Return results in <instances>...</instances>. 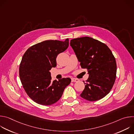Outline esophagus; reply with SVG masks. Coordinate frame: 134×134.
<instances>
[{"instance_id":"esophagus-1","label":"esophagus","mask_w":134,"mask_h":134,"mask_svg":"<svg viewBox=\"0 0 134 134\" xmlns=\"http://www.w3.org/2000/svg\"><path fill=\"white\" fill-rule=\"evenodd\" d=\"M71 82H77L79 81L78 79H75V78H71Z\"/></svg>"}]
</instances>
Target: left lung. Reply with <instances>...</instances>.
I'll return each instance as SVG.
<instances>
[{"mask_svg":"<svg viewBox=\"0 0 134 134\" xmlns=\"http://www.w3.org/2000/svg\"><path fill=\"white\" fill-rule=\"evenodd\" d=\"M70 44L81 67L87 69L89 74L80 96L90 101L102 99L110 92L116 78L117 64L111 51L105 44L88 36L72 39Z\"/></svg>","mask_w":134,"mask_h":134,"instance_id":"1","label":"left lung"}]
</instances>
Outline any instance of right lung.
<instances>
[{
    "mask_svg": "<svg viewBox=\"0 0 134 134\" xmlns=\"http://www.w3.org/2000/svg\"><path fill=\"white\" fill-rule=\"evenodd\" d=\"M68 46V39L64 41L46 40L30 47L24 54L19 75L26 93L35 102L44 105L54 104L70 83V78L51 81L49 71L57 66V55Z\"/></svg>",
    "mask_w": 134,
    "mask_h": 134,
    "instance_id": "right-lung-1",
    "label": "right lung"
}]
</instances>
